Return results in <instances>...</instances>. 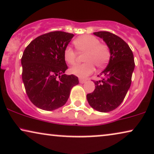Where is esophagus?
<instances>
[{
  "label": "esophagus",
  "mask_w": 154,
  "mask_h": 154,
  "mask_svg": "<svg viewBox=\"0 0 154 154\" xmlns=\"http://www.w3.org/2000/svg\"><path fill=\"white\" fill-rule=\"evenodd\" d=\"M79 83H81V84H83V83H85V82H86V80H85V79H82V78H79Z\"/></svg>",
  "instance_id": "obj_1"
}]
</instances>
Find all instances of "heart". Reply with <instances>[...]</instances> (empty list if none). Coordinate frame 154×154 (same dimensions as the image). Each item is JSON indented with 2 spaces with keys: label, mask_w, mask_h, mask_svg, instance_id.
<instances>
[{
  "label": "heart",
  "mask_w": 154,
  "mask_h": 154,
  "mask_svg": "<svg viewBox=\"0 0 154 154\" xmlns=\"http://www.w3.org/2000/svg\"><path fill=\"white\" fill-rule=\"evenodd\" d=\"M74 45L79 53L86 52L84 64H77L70 69V72L80 78H85L91 75L95 70V64L97 67H103L109 62L110 51L106 44H101L100 40L92 35H83L75 38ZM64 60L69 64L76 63L77 53L70 47L64 50Z\"/></svg>",
  "instance_id": "1"
}]
</instances>
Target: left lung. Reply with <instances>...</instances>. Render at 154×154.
I'll return each instance as SVG.
<instances>
[{
    "mask_svg": "<svg viewBox=\"0 0 154 154\" xmlns=\"http://www.w3.org/2000/svg\"><path fill=\"white\" fill-rule=\"evenodd\" d=\"M94 34L103 38L110 51L107 67L100 73L101 80L94 81L95 89L87 95L92 108L102 112L116 109L123 101L131 84L135 68L134 57L125 42L108 31H98Z\"/></svg>",
    "mask_w": 154,
    "mask_h": 154,
    "instance_id": "1",
    "label": "left lung"
}]
</instances>
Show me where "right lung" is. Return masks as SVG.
I'll use <instances>...</instances> for the list:
<instances>
[{
    "label": "right lung",
    "instance_id": "right-lung-1",
    "mask_svg": "<svg viewBox=\"0 0 154 154\" xmlns=\"http://www.w3.org/2000/svg\"><path fill=\"white\" fill-rule=\"evenodd\" d=\"M74 34L52 31L35 38L24 50L21 58L22 79L31 103L44 110L64 105L78 77L67 75L64 50Z\"/></svg>",
    "mask_w": 154,
    "mask_h": 154
}]
</instances>
